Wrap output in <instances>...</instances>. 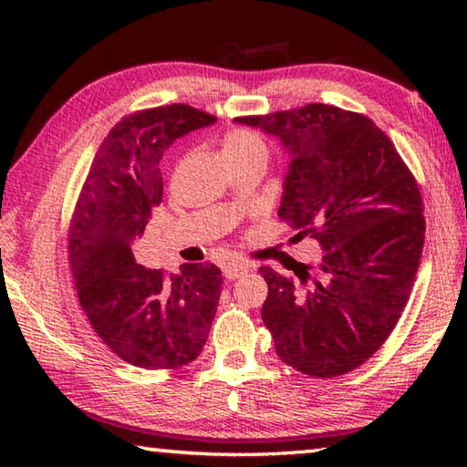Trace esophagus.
Masks as SVG:
<instances>
[{
  "label": "esophagus",
  "mask_w": 467,
  "mask_h": 467,
  "mask_svg": "<svg viewBox=\"0 0 467 467\" xmlns=\"http://www.w3.org/2000/svg\"><path fill=\"white\" fill-rule=\"evenodd\" d=\"M246 271H249V265L239 263V261L226 263V265L223 266V275L226 276L228 281H234V279H239V276H243Z\"/></svg>",
  "instance_id": "esophagus-1"
}]
</instances>
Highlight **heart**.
I'll return each mask as SVG.
<instances>
[{"label": "heart", "instance_id": "1", "mask_svg": "<svg viewBox=\"0 0 467 467\" xmlns=\"http://www.w3.org/2000/svg\"><path fill=\"white\" fill-rule=\"evenodd\" d=\"M251 148H265L259 136L249 132V130H233L224 140V156H233V154H239L244 150H251Z\"/></svg>", "mask_w": 467, "mask_h": 467}]
</instances>
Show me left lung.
<instances>
[{
  "instance_id": "left-lung-1",
  "label": "left lung",
  "mask_w": 467,
  "mask_h": 467,
  "mask_svg": "<svg viewBox=\"0 0 467 467\" xmlns=\"http://www.w3.org/2000/svg\"><path fill=\"white\" fill-rule=\"evenodd\" d=\"M236 122L276 136L289 152L279 216L323 249L315 269L296 263L299 283L259 269L275 351L305 375L349 373L385 343L408 305L425 234L420 186L363 114L306 104Z\"/></svg>"
}]
</instances>
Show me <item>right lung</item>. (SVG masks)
Returning <instances> with one entry per match:
<instances>
[{
	"instance_id": "obj_1",
	"label": "right lung",
	"mask_w": 467,
	"mask_h": 467,
	"mask_svg": "<svg viewBox=\"0 0 467 467\" xmlns=\"http://www.w3.org/2000/svg\"><path fill=\"white\" fill-rule=\"evenodd\" d=\"M214 122L186 104L124 116L98 148L69 223V269L88 321L120 359L142 369L194 361L211 333L221 269L213 263H184L171 275L146 269L134 261L132 243L162 202L166 148Z\"/></svg>"
}]
</instances>
